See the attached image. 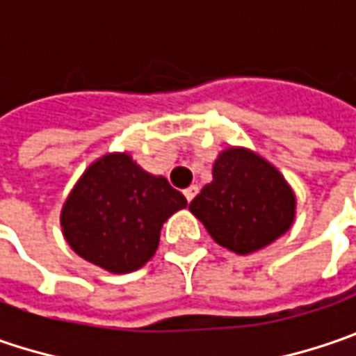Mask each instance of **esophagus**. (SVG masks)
<instances>
[{
	"label": "esophagus",
	"mask_w": 356,
	"mask_h": 356,
	"mask_svg": "<svg viewBox=\"0 0 356 356\" xmlns=\"http://www.w3.org/2000/svg\"><path fill=\"white\" fill-rule=\"evenodd\" d=\"M197 193H199V187H197V185H191V187H187V189L183 191V195H185V199H187L189 203L193 201V197Z\"/></svg>",
	"instance_id": "34e87169"
}]
</instances>
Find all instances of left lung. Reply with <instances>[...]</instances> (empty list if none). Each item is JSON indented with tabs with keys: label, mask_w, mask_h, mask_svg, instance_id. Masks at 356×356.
<instances>
[{
	"label": "left lung",
	"mask_w": 356,
	"mask_h": 356,
	"mask_svg": "<svg viewBox=\"0 0 356 356\" xmlns=\"http://www.w3.org/2000/svg\"><path fill=\"white\" fill-rule=\"evenodd\" d=\"M189 211L217 245L251 255L293 227L297 197L265 157L247 147H227L213 163V181L191 201Z\"/></svg>",
	"instance_id": "1"
}]
</instances>
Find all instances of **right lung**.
Here are the masks:
<instances>
[{"label": "right lung", "mask_w": 356, "mask_h": 356, "mask_svg": "<svg viewBox=\"0 0 356 356\" xmlns=\"http://www.w3.org/2000/svg\"><path fill=\"white\" fill-rule=\"evenodd\" d=\"M187 199L133 157L105 153L77 179L59 223L71 249L113 275L141 269L159 247L163 223Z\"/></svg>", "instance_id": "1"}]
</instances>
